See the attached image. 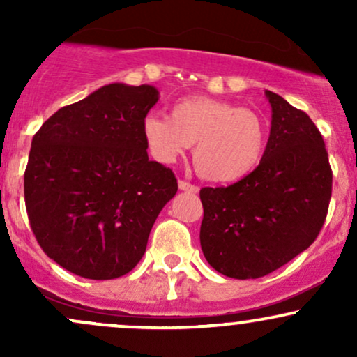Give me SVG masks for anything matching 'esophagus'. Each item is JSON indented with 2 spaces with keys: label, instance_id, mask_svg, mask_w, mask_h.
<instances>
[{
  "label": "esophagus",
  "instance_id": "1",
  "mask_svg": "<svg viewBox=\"0 0 357 357\" xmlns=\"http://www.w3.org/2000/svg\"><path fill=\"white\" fill-rule=\"evenodd\" d=\"M178 186H179V190H181V191H188V192H198L199 191L198 186H195V184H191L188 181H183V179L178 183Z\"/></svg>",
  "mask_w": 357,
  "mask_h": 357
}]
</instances>
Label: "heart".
I'll return each mask as SVG.
<instances>
[{"mask_svg": "<svg viewBox=\"0 0 357 357\" xmlns=\"http://www.w3.org/2000/svg\"><path fill=\"white\" fill-rule=\"evenodd\" d=\"M142 136L154 159L174 162L192 147V162L202 178L233 183L260 165L267 149V122L255 110L210 97L176 102L171 117L149 112Z\"/></svg>", "mask_w": 357, "mask_h": 357, "instance_id": "b5f03b06", "label": "heart"}]
</instances>
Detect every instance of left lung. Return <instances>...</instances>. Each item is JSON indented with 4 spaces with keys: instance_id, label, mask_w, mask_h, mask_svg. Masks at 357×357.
Instances as JSON below:
<instances>
[{
    "instance_id": "obj_1",
    "label": "left lung",
    "mask_w": 357,
    "mask_h": 357,
    "mask_svg": "<svg viewBox=\"0 0 357 357\" xmlns=\"http://www.w3.org/2000/svg\"><path fill=\"white\" fill-rule=\"evenodd\" d=\"M264 159L227 188H203V255L216 272L247 280L280 268L314 243L329 210L333 169L319 129L277 93Z\"/></svg>"
}]
</instances>
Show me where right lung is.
I'll return each instance as SVG.
<instances>
[{"label": "right lung", "instance_id": "right-lung-1", "mask_svg": "<svg viewBox=\"0 0 357 357\" xmlns=\"http://www.w3.org/2000/svg\"><path fill=\"white\" fill-rule=\"evenodd\" d=\"M153 85L109 84L65 105L31 141L24 204L33 235L60 267L92 280L126 275L178 191L169 167L149 161L142 121Z\"/></svg>", "mask_w": 357, "mask_h": 357}]
</instances>
